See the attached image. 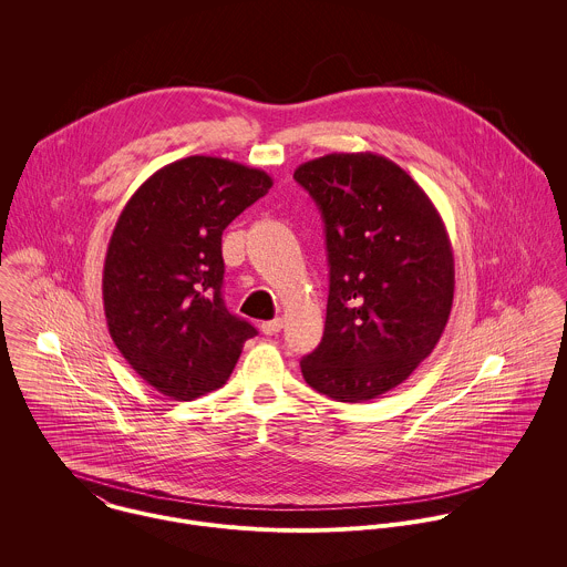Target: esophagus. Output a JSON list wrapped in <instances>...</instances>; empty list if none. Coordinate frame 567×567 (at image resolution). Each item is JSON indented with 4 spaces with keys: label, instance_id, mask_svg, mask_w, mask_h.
Masks as SVG:
<instances>
[{
    "label": "esophagus",
    "instance_id": "obj_1",
    "mask_svg": "<svg viewBox=\"0 0 567 567\" xmlns=\"http://www.w3.org/2000/svg\"><path fill=\"white\" fill-rule=\"evenodd\" d=\"M281 327H284L281 319H272V321H264V323H261V331H264L266 336H277V333L281 331Z\"/></svg>",
    "mask_w": 567,
    "mask_h": 567
}]
</instances>
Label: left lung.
Segmentation results:
<instances>
[{"label":"left lung","instance_id":"8db88e82","mask_svg":"<svg viewBox=\"0 0 567 567\" xmlns=\"http://www.w3.org/2000/svg\"><path fill=\"white\" fill-rule=\"evenodd\" d=\"M295 178L321 209L329 297L306 382L360 404L400 386L436 347L454 301V252L441 214L400 165L331 153Z\"/></svg>","mask_w":567,"mask_h":567}]
</instances>
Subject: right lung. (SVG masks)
Segmentation results:
<instances>
[{"instance_id": "obj_1", "label": "right lung", "mask_w": 567, "mask_h": 567, "mask_svg": "<svg viewBox=\"0 0 567 567\" xmlns=\"http://www.w3.org/2000/svg\"><path fill=\"white\" fill-rule=\"evenodd\" d=\"M272 178L220 157H185L122 209L102 270L109 333L131 369L176 402L220 389L257 329L223 301V231Z\"/></svg>"}]
</instances>
